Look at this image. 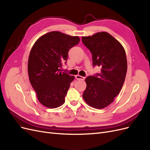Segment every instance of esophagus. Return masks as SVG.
Here are the masks:
<instances>
[{
	"label": "esophagus",
	"instance_id": "obj_1",
	"mask_svg": "<svg viewBox=\"0 0 150 150\" xmlns=\"http://www.w3.org/2000/svg\"><path fill=\"white\" fill-rule=\"evenodd\" d=\"M75 78L76 79H78V80H84L85 79L84 77H83V76H79V75H76L75 76Z\"/></svg>",
	"mask_w": 150,
	"mask_h": 150
}]
</instances>
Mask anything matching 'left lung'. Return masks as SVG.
Here are the masks:
<instances>
[{"mask_svg": "<svg viewBox=\"0 0 150 150\" xmlns=\"http://www.w3.org/2000/svg\"><path fill=\"white\" fill-rule=\"evenodd\" d=\"M82 42L92 53L93 66L102 67L100 74L86 78L83 98L91 107L101 110L115 101L124 84L126 52L118 40L106 32L83 36Z\"/></svg>", "mask_w": 150, "mask_h": 150, "instance_id": "obj_1", "label": "left lung"}]
</instances>
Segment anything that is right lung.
Listing matches in <instances>:
<instances>
[{"label":"right lung","mask_w":150,"mask_h":150,"mask_svg":"<svg viewBox=\"0 0 150 150\" xmlns=\"http://www.w3.org/2000/svg\"><path fill=\"white\" fill-rule=\"evenodd\" d=\"M79 41L78 36L52 31L40 37L33 45L28 59V75L43 106L56 108L64 103L74 76L61 72L60 67L67 62L69 49Z\"/></svg>","instance_id":"right-lung-1"}]
</instances>
